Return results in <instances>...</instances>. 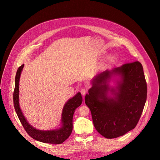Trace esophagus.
I'll return each instance as SVG.
<instances>
[{"label":"esophagus","instance_id":"esophagus-1","mask_svg":"<svg viewBox=\"0 0 160 160\" xmlns=\"http://www.w3.org/2000/svg\"><path fill=\"white\" fill-rule=\"evenodd\" d=\"M87 92H88L87 90L85 89H81V93L82 95H84Z\"/></svg>","mask_w":160,"mask_h":160}]
</instances>
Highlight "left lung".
Wrapping results in <instances>:
<instances>
[{
    "mask_svg": "<svg viewBox=\"0 0 160 160\" xmlns=\"http://www.w3.org/2000/svg\"><path fill=\"white\" fill-rule=\"evenodd\" d=\"M114 74L119 75L121 80L117 89L111 90L114 97L110 98L107 96L109 86L106 83ZM92 84L85 103L98 132L113 138L134 129L147 100V86L142 64L136 61L107 69L95 76Z\"/></svg>",
    "mask_w": 160,
    "mask_h": 160,
    "instance_id": "8db88e82",
    "label": "left lung"
}]
</instances>
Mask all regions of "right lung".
I'll use <instances>...</instances> for the list:
<instances>
[{
	"instance_id": "1",
	"label": "right lung",
	"mask_w": 160,
	"mask_h": 160,
	"mask_svg": "<svg viewBox=\"0 0 160 160\" xmlns=\"http://www.w3.org/2000/svg\"><path fill=\"white\" fill-rule=\"evenodd\" d=\"M23 67L24 64L20 66L17 71L15 86L13 92V104L15 112L23 128L31 137L38 141L55 144L63 143L69 137L72 132L73 114L75 110L79 107L82 102L81 93L78 92L75 96L68 100L64 105L62 114V126L60 128L50 131H41L36 129L28 122L19 105V81Z\"/></svg>"
}]
</instances>
